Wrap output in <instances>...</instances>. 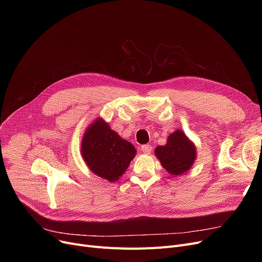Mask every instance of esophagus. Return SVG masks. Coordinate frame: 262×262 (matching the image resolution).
I'll return each mask as SVG.
<instances>
[{
  "mask_svg": "<svg viewBox=\"0 0 262 262\" xmlns=\"http://www.w3.org/2000/svg\"><path fill=\"white\" fill-rule=\"evenodd\" d=\"M141 150H142L144 154H150V152H152V146H150L149 144L142 145L141 146Z\"/></svg>",
  "mask_w": 262,
  "mask_h": 262,
  "instance_id": "esophagus-1",
  "label": "esophagus"
}]
</instances>
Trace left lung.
<instances>
[{"mask_svg":"<svg viewBox=\"0 0 262 262\" xmlns=\"http://www.w3.org/2000/svg\"><path fill=\"white\" fill-rule=\"evenodd\" d=\"M155 156L170 175L180 176L193 166L196 146L182 129H176L169 135L166 144L155 148Z\"/></svg>","mask_w":262,"mask_h":262,"instance_id":"1","label":"left lung"}]
</instances>
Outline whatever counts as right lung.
Here are the masks:
<instances>
[{
	"label": "right lung",
	"mask_w": 262,
	"mask_h": 262,
	"mask_svg": "<svg viewBox=\"0 0 262 262\" xmlns=\"http://www.w3.org/2000/svg\"><path fill=\"white\" fill-rule=\"evenodd\" d=\"M135 146L110 128L101 117L90 123L82 136L80 154L89 170L114 183L128 168L136 156Z\"/></svg>",
	"instance_id": "1"
}]
</instances>
